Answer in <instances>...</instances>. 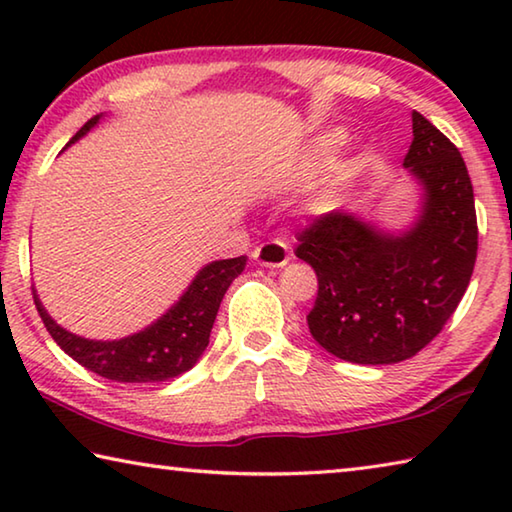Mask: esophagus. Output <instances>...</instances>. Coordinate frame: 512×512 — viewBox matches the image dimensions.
I'll list each match as a JSON object with an SVG mask.
<instances>
[{
	"instance_id": "1",
	"label": "esophagus",
	"mask_w": 512,
	"mask_h": 512,
	"mask_svg": "<svg viewBox=\"0 0 512 512\" xmlns=\"http://www.w3.org/2000/svg\"><path fill=\"white\" fill-rule=\"evenodd\" d=\"M253 259L259 266L282 268L289 264V246L284 241H266L253 250Z\"/></svg>"
}]
</instances>
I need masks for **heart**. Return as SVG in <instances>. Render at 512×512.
Here are the masks:
<instances>
[{
    "label": "heart",
    "mask_w": 512,
    "mask_h": 512,
    "mask_svg": "<svg viewBox=\"0 0 512 512\" xmlns=\"http://www.w3.org/2000/svg\"><path fill=\"white\" fill-rule=\"evenodd\" d=\"M345 144H348V133L341 131V128H329V131L316 135V140L311 142L309 158L316 167H320V164L334 160L343 151Z\"/></svg>",
    "instance_id": "b5f03b06"
}]
</instances>
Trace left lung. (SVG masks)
<instances>
[{
  "instance_id": "obj_1",
  "label": "left lung",
  "mask_w": 512,
  "mask_h": 512,
  "mask_svg": "<svg viewBox=\"0 0 512 512\" xmlns=\"http://www.w3.org/2000/svg\"><path fill=\"white\" fill-rule=\"evenodd\" d=\"M404 158L418 212L402 228L332 210L298 237L296 255L318 275L307 325L329 354L384 366L418 354L454 314L479 246L474 192L456 146L413 110Z\"/></svg>"
}]
</instances>
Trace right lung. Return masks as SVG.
<instances>
[{"label": "right lung", "instance_id": "1", "mask_svg": "<svg viewBox=\"0 0 512 512\" xmlns=\"http://www.w3.org/2000/svg\"><path fill=\"white\" fill-rule=\"evenodd\" d=\"M103 117H106L103 112L92 117L67 142L65 149L79 142L92 128H97ZM246 259V255H241L205 264L189 282L183 296L158 320H153L140 332L121 336V339H85V336L69 332L49 316L38 298L36 287H33V300H36L38 314L51 339L83 368L112 381H124V384H153V381H167L183 375L203 357L221 300L232 280L246 268Z\"/></svg>", "mask_w": 512, "mask_h": 512}]
</instances>
